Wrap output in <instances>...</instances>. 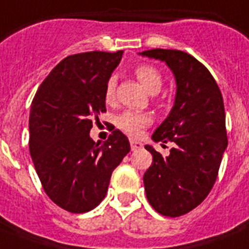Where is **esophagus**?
Masks as SVG:
<instances>
[{
    "label": "esophagus",
    "mask_w": 249,
    "mask_h": 249,
    "mask_svg": "<svg viewBox=\"0 0 249 249\" xmlns=\"http://www.w3.org/2000/svg\"><path fill=\"white\" fill-rule=\"evenodd\" d=\"M142 146H143V144L141 143L140 141L130 140V147H132V151H137V150H140V148H142Z\"/></svg>",
    "instance_id": "esophagus-1"
}]
</instances>
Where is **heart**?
<instances>
[{
    "instance_id": "b5f03b06",
    "label": "heart",
    "mask_w": 249,
    "mask_h": 249,
    "mask_svg": "<svg viewBox=\"0 0 249 249\" xmlns=\"http://www.w3.org/2000/svg\"><path fill=\"white\" fill-rule=\"evenodd\" d=\"M137 79L140 80V83L144 86V89L150 91L151 94H156L161 89L163 85V76L156 67L151 64H140L134 70ZM115 88L116 83L115 79L111 77L106 83L105 89V99L107 102H111L115 97ZM116 126L124 133H128L130 136H138L141 132L151 123V117L146 113L133 112V111H125L120 113L116 117Z\"/></svg>"
}]
</instances>
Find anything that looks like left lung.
Segmentation results:
<instances>
[{"instance_id": "8db88e82", "label": "left lung", "mask_w": 249, "mask_h": 249, "mask_svg": "<svg viewBox=\"0 0 249 249\" xmlns=\"http://www.w3.org/2000/svg\"><path fill=\"white\" fill-rule=\"evenodd\" d=\"M141 55L165 62L177 84L173 108L152 134L155 142L176 146L166 158L144 146L152 164L143 183L156 212L178 217L196 208L216 182L228 147L224 99L211 72L187 53L152 49Z\"/></svg>"}]
</instances>
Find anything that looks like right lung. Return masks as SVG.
<instances>
[{"label":"right lung","mask_w":249,"mask_h":249,"mask_svg":"<svg viewBox=\"0 0 249 249\" xmlns=\"http://www.w3.org/2000/svg\"><path fill=\"white\" fill-rule=\"evenodd\" d=\"M123 50L64 58L42 81L29 113V152L45 193L60 208L85 213L105 199L113 169L130 151L116 129L103 143L90 138L106 112L105 89Z\"/></svg>","instance_id":"right-lung-1"}]
</instances>
